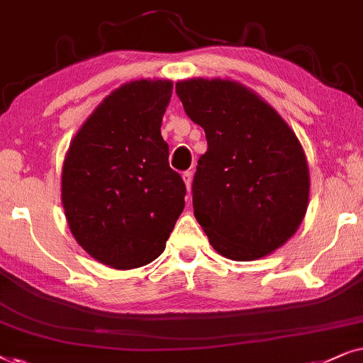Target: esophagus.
I'll list each match as a JSON object with an SVG mask.
<instances>
[{"mask_svg": "<svg viewBox=\"0 0 363 363\" xmlns=\"http://www.w3.org/2000/svg\"><path fill=\"white\" fill-rule=\"evenodd\" d=\"M182 181H184V184L187 187V192H189L191 191V182H192V172L191 171L182 172Z\"/></svg>", "mask_w": 363, "mask_h": 363, "instance_id": "obj_1", "label": "esophagus"}]
</instances>
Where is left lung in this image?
Wrapping results in <instances>:
<instances>
[{
	"instance_id": "obj_1",
	"label": "left lung",
	"mask_w": 363,
	"mask_h": 363,
	"mask_svg": "<svg viewBox=\"0 0 363 363\" xmlns=\"http://www.w3.org/2000/svg\"><path fill=\"white\" fill-rule=\"evenodd\" d=\"M186 114L206 133L192 206L209 242L249 262L282 247L308 206L307 157L291 125L247 86L230 79L176 83Z\"/></svg>"
}]
</instances>
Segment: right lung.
<instances>
[{
    "label": "right lung",
    "mask_w": 363,
    "mask_h": 363,
    "mask_svg": "<svg viewBox=\"0 0 363 363\" xmlns=\"http://www.w3.org/2000/svg\"><path fill=\"white\" fill-rule=\"evenodd\" d=\"M172 81L139 79L106 96L72 138L61 201L76 242L113 269L143 267L166 247L186 186L161 136Z\"/></svg>",
    "instance_id": "obj_1"
}]
</instances>
